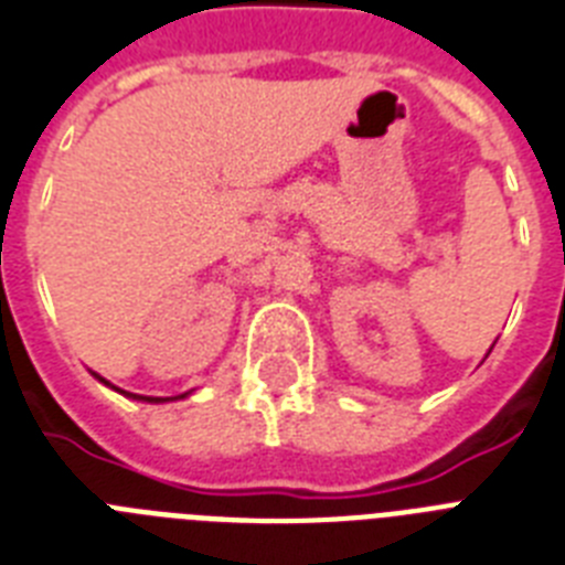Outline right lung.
<instances>
[{
    "label": "right lung",
    "instance_id": "1",
    "mask_svg": "<svg viewBox=\"0 0 565 565\" xmlns=\"http://www.w3.org/2000/svg\"><path fill=\"white\" fill-rule=\"evenodd\" d=\"M97 381H104L100 375H95ZM104 384H109V381H104ZM111 390H118V386H111ZM118 393H124V390H118ZM124 395H132V393H124ZM188 395V393H184ZM184 395H179V398H184ZM132 398H141V401H149V404H161V401H172V398H149V395H132Z\"/></svg>",
    "mask_w": 565,
    "mask_h": 565
}]
</instances>
